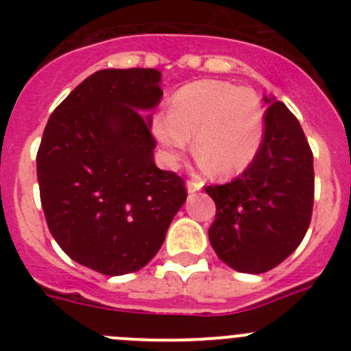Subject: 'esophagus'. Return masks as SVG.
<instances>
[{
	"label": "esophagus",
	"mask_w": 351,
	"mask_h": 351,
	"mask_svg": "<svg viewBox=\"0 0 351 351\" xmlns=\"http://www.w3.org/2000/svg\"><path fill=\"white\" fill-rule=\"evenodd\" d=\"M186 190H188V193H195V191L202 190V182L188 181V182H186Z\"/></svg>",
	"instance_id": "esophagus-1"
}]
</instances>
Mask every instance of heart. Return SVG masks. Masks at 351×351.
<instances>
[{
  "instance_id": "1",
  "label": "heart",
  "mask_w": 351,
  "mask_h": 351,
  "mask_svg": "<svg viewBox=\"0 0 351 351\" xmlns=\"http://www.w3.org/2000/svg\"><path fill=\"white\" fill-rule=\"evenodd\" d=\"M153 133L167 165H176L195 138L202 167L232 178L246 170L262 147L263 108L251 89L198 80L176 93L169 116L154 117Z\"/></svg>"
}]
</instances>
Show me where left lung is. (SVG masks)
<instances>
[{"instance_id":"obj_1","label":"left lung","mask_w":351,"mask_h":351,"mask_svg":"<svg viewBox=\"0 0 351 351\" xmlns=\"http://www.w3.org/2000/svg\"><path fill=\"white\" fill-rule=\"evenodd\" d=\"M265 130L258 154L234 181L207 186L216 204L210 246L228 267L262 274L297 250L311 223L313 153L299 121L265 96Z\"/></svg>"}]
</instances>
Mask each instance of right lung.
I'll return each mask as SVG.
<instances>
[{
	"label": "right lung",
	"mask_w": 351,
	"mask_h": 351,
	"mask_svg": "<svg viewBox=\"0 0 351 351\" xmlns=\"http://www.w3.org/2000/svg\"><path fill=\"white\" fill-rule=\"evenodd\" d=\"M154 68L100 70L56 107L36 154L40 200L61 250L105 276L141 271L186 200L184 181L154 163Z\"/></svg>",
	"instance_id": "1"
}]
</instances>
